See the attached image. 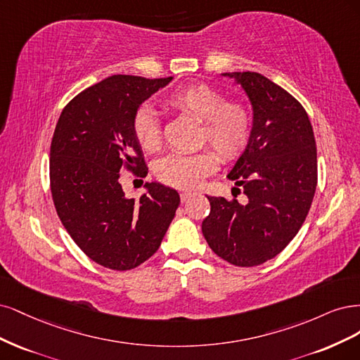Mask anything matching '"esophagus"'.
<instances>
[{
	"instance_id": "esophagus-1",
	"label": "esophagus",
	"mask_w": 360,
	"mask_h": 360,
	"mask_svg": "<svg viewBox=\"0 0 360 360\" xmlns=\"http://www.w3.org/2000/svg\"><path fill=\"white\" fill-rule=\"evenodd\" d=\"M179 195H181V202H187L190 197L193 195V193L191 191H181Z\"/></svg>"
}]
</instances>
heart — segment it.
Masks as SVG:
<instances>
[{"mask_svg":"<svg viewBox=\"0 0 360 360\" xmlns=\"http://www.w3.org/2000/svg\"><path fill=\"white\" fill-rule=\"evenodd\" d=\"M167 104L178 112L203 122V139L212 145L223 161L236 160L247 148L251 134V115L240 103H226L218 89L194 84L176 89ZM133 131L143 150L154 153L161 146V127L157 115L143 108L136 113ZM217 157L210 150L197 154H170L160 161L157 175L170 187L193 190L215 172Z\"/></svg>","mask_w":360,"mask_h":360,"instance_id":"obj_1","label":"heart"}]
</instances>
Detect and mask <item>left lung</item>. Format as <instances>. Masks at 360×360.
Wrapping results in <instances>:
<instances>
[{"mask_svg":"<svg viewBox=\"0 0 360 360\" xmlns=\"http://www.w3.org/2000/svg\"><path fill=\"white\" fill-rule=\"evenodd\" d=\"M252 110L251 134L227 173L247 203L207 195L211 212L202 231L211 250L235 266L274 259L302 227L317 187V149L305 109L260 73L235 72Z\"/></svg>","mask_w":360,"mask_h":360,"instance_id":"1","label":"left lung"}]
</instances>
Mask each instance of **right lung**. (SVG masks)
<instances>
[{"label": "right lung", "instance_id": "add662e5", "mask_svg": "<svg viewBox=\"0 0 360 360\" xmlns=\"http://www.w3.org/2000/svg\"><path fill=\"white\" fill-rule=\"evenodd\" d=\"M173 77L113 75L77 94L61 112L51 145V190L63 226L86 256L129 271L158 250L179 194L157 181L139 199L125 195L121 172L145 176L133 121L139 108Z\"/></svg>", "mask_w": 360, "mask_h": 360}]
</instances>
